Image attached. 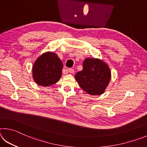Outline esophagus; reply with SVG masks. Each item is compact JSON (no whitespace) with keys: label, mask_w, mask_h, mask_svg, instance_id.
<instances>
[{"label":"esophagus","mask_w":147,"mask_h":147,"mask_svg":"<svg viewBox=\"0 0 147 147\" xmlns=\"http://www.w3.org/2000/svg\"><path fill=\"white\" fill-rule=\"evenodd\" d=\"M67 71H68V72H69V73H74V69H69Z\"/></svg>","instance_id":"obj_1"}]
</instances>
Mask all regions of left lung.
I'll return each instance as SVG.
<instances>
[{
  "instance_id": "8db88e82",
  "label": "left lung",
  "mask_w": 147,
  "mask_h": 147,
  "mask_svg": "<svg viewBox=\"0 0 147 147\" xmlns=\"http://www.w3.org/2000/svg\"><path fill=\"white\" fill-rule=\"evenodd\" d=\"M77 82L91 95L103 94L111 80V71L108 64L98 58L84 59L83 69L75 74Z\"/></svg>"
}]
</instances>
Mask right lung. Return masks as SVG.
Here are the masks:
<instances>
[{
    "label": "right lung",
    "mask_w": 147,
    "mask_h": 147,
    "mask_svg": "<svg viewBox=\"0 0 147 147\" xmlns=\"http://www.w3.org/2000/svg\"><path fill=\"white\" fill-rule=\"evenodd\" d=\"M63 69V63L56 53L47 52L38 57L32 67V76L37 84L47 87L58 82Z\"/></svg>",
    "instance_id": "obj_1"
}]
</instances>
